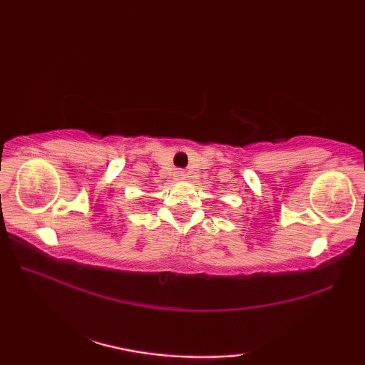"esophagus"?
Returning <instances> with one entry per match:
<instances>
[{"instance_id": "1", "label": "esophagus", "mask_w": 365, "mask_h": 365, "mask_svg": "<svg viewBox=\"0 0 365 365\" xmlns=\"http://www.w3.org/2000/svg\"><path fill=\"white\" fill-rule=\"evenodd\" d=\"M184 178H186V174H184L182 169H178V171L174 173V179H178V181H182Z\"/></svg>"}]
</instances>
